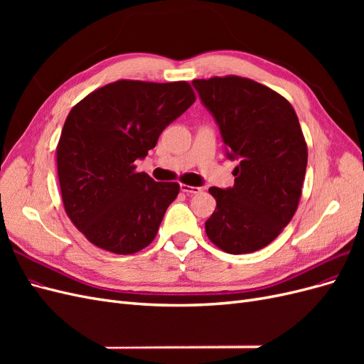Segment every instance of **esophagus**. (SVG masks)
I'll use <instances>...</instances> for the list:
<instances>
[{"label":"esophagus","mask_w":364,"mask_h":364,"mask_svg":"<svg viewBox=\"0 0 364 364\" xmlns=\"http://www.w3.org/2000/svg\"><path fill=\"white\" fill-rule=\"evenodd\" d=\"M181 191L186 193V194H199L202 191V188H200V186H191V185L182 183L181 185Z\"/></svg>","instance_id":"1"}]
</instances>
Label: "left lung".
<instances>
[{
    "mask_svg": "<svg viewBox=\"0 0 364 364\" xmlns=\"http://www.w3.org/2000/svg\"><path fill=\"white\" fill-rule=\"evenodd\" d=\"M193 85L215 118L228 158L240 162L232 188H209L217 206L206 235L232 255L259 250L290 223L301 200L308 150L299 119L282 95L246 77Z\"/></svg>",
    "mask_w": 364,
    "mask_h": 364,
    "instance_id": "1",
    "label": "left lung"
}]
</instances>
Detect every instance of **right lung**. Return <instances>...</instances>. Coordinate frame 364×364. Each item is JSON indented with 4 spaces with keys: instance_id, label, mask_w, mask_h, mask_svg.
I'll use <instances>...</instances> for the list:
<instances>
[{
    "instance_id": "right-lung-1",
    "label": "right lung",
    "mask_w": 364,
    "mask_h": 364,
    "mask_svg": "<svg viewBox=\"0 0 364 364\" xmlns=\"http://www.w3.org/2000/svg\"><path fill=\"white\" fill-rule=\"evenodd\" d=\"M194 102L186 82L118 80L71 109L56 149L58 176L65 213L92 245L130 255L155 240L179 183L155 182L135 161Z\"/></svg>"
}]
</instances>
